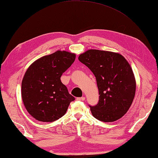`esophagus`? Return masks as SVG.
Segmentation results:
<instances>
[{
  "instance_id": "esophagus-1",
  "label": "esophagus",
  "mask_w": 158,
  "mask_h": 158,
  "mask_svg": "<svg viewBox=\"0 0 158 158\" xmlns=\"http://www.w3.org/2000/svg\"><path fill=\"white\" fill-rule=\"evenodd\" d=\"M77 100L79 101H84L85 100V97H81V98H77Z\"/></svg>"
}]
</instances>
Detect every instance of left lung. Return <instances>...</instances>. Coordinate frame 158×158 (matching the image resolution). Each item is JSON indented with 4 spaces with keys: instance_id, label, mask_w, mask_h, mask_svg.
Here are the masks:
<instances>
[{
    "instance_id": "1",
    "label": "left lung",
    "mask_w": 158,
    "mask_h": 158,
    "mask_svg": "<svg viewBox=\"0 0 158 158\" xmlns=\"http://www.w3.org/2000/svg\"><path fill=\"white\" fill-rule=\"evenodd\" d=\"M80 62L94 75L99 90V102L90 111L95 118L114 122L129 110L136 92V80L127 60L118 53L89 49L81 53Z\"/></svg>"
}]
</instances>
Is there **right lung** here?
I'll return each instance as SVG.
<instances>
[{"mask_svg":"<svg viewBox=\"0 0 158 158\" xmlns=\"http://www.w3.org/2000/svg\"><path fill=\"white\" fill-rule=\"evenodd\" d=\"M76 54L56 51L28 67L21 82V98L28 114L41 122H53L65 114L74 98L60 81Z\"/></svg>","mask_w":158,"mask_h":158,"instance_id":"1","label":"right lung"}]
</instances>
